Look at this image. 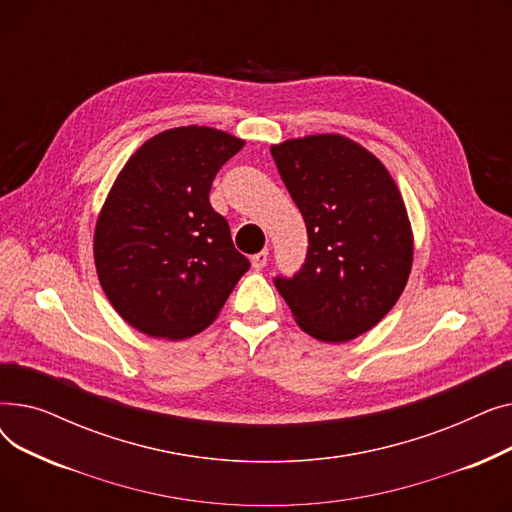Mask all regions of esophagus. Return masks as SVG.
Returning <instances> with one entry per match:
<instances>
[{"mask_svg":"<svg viewBox=\"0 0 512 512\" xmlns=\"http://www.w3.org/2000/svg\"><path fill=\"white\" fill-rule=\"evenodd\" d=\"M267 259H270V251L265 249V251H261V253H257V255L251 257V265L259 272V270H263V267L267 265Z\"/></svg>","mask_w":512,"mask_h":512,"instance_id":"34e87169","label":"esophagus"}]
</instances>
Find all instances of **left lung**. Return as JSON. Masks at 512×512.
<instances>
[{
    "label": "left lung",
    "instance_id": "obj_1",
    "mask_svg": "<svg viewBox=\"0 0 512 512\" xmlns=\"http://www.w3.org/2000/svg\"><path fill=\"white\" fill-rule=\"evenodd\" d=\"M272 155L309 236L303 270L274 284L303 332L353 340L380 324L407 286L405 201L382 161L342 134L288 139Z\"/></svg>",
    "mask_w": 512,
    "mask_h": 512
}]
</instances>
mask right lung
Masks as SVG:
<instances>
[{
    "label": "right lung",
    "instance_id": "right-lung-1",
    "mask_svg": "<svg viewBox=\"0 0 512 512\" xmlns=\"http://www.w3.org/2000/svg\"><path fill=\"white\" fill-rule=\"evenodd\" d=\"M242 147L224 130L180 126L145 141L120 170L99 211L93 257L107 301L132 328L195 336L249 270L209 203L215 174Z\"/></svg>",
    "mask_w": 512,
    "mask_h": 512
}]
</instances>
